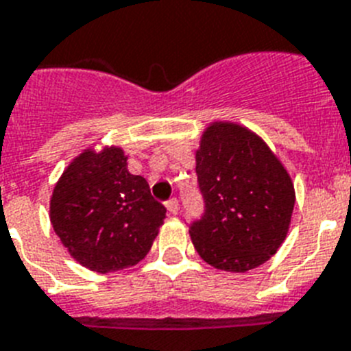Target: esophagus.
Returning a JSON list of instances; mask_svg holds the SVG:
<instances>
[{"mask_svg":"<svg viewBox=\"0 0 351 351\" xmlns=\"http://www.w3.org/2000/svg\"><path fill=\"white\" fill-rule=\"evenodd\" d=\"M166 207H167V210H169V214L176 216V214H178V199H176V198L167 199Z\"/></svg>","mask_w":351,"mask_h":351,"instance_id":"esophagus-1","label":"esophagus"}]
</instances>
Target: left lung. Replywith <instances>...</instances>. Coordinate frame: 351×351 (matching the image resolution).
Listing matches in <instances>:
<instances>
[{
	"label": "left lung",
	"mask_w": 351,
	"mask_h": 351,
	"mask_svg": "<svg viewBox=\"0 0 351 351\" xmlns=\"http://www.w3.org/2000/svg\"><path fill=\"white\" fill-rule=\"evenodd\" d=\"M205 212L189 226L194 248L216 269L244 273L284 243L294 185L267 144L234 123H212L196 152Z\"/></svg>",
	"instance_id": "8db88e82"
}]
</instances>
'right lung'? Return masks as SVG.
Here are the masks:
<instances>
[{
  "label": "right lung",
  "instance_id": "1",
  "mask_svg": "<svg viewBox=\"0 0 351 351\" xmlns=\"http://www.w3.org/2000/svg\"><path fill=\"white\" fill-rule=\"evenodd\" d=\"M166 207L132 175L121 148L85 149L53 189L49 219L71 257L98 273L135 266L148 255Z\"/></svg>",
  "mask_w": 351,
  "mask_h": 351
}]
</instances>
